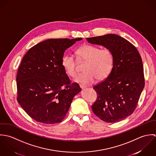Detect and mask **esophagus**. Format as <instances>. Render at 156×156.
<instances>
[{
    "instance_id": "obj_1",
    "label": "esophagus",
    "mask_w": 156,
    "mask_h": 156,
    "mask_svg": "<svg viewBox=\"0 0 156 156\" xmlns=\"http://www.w3.org/2000/svg\"><path fill=\"white\" fill-rule=\"evenodd\" d=\"M80 87H81L82 89H84V88L86 87V86H84V85H83V84H80Z\"/></svg>"
}]
</instances>
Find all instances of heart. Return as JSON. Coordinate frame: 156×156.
Returning a JSON list of instances; mask_svg holds the SVG:
<instances>
[{
	"mask_svg": "<svg viewBox=\"0 0 156 156\" xmlns=\"http://www.w3.org/2000/svg\"><path fill=\"white\" fill-rule=\"evenodd\" d=\"M77 59L80 62H86L83 73L79 74L75 81L83 84H91L98 80L105 79L111 72L113 64V56L108 49H101L97 46L84 44L76 50ZM62 64L66 73L75 77L77 73V62L71 54L62 57Z\"/></svg>",
	"mask_w": 156,
	"mask_h": 156,
	"instance_id": "obj_1",
	"label": "heart"
}]
</instances>
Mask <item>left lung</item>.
Segmentation results:
<instances>
[{"mask_svg":"<svg viewBox=\"0 0 156 156\" xmlns=\"http://www.w3.org/2000/svg\"><path fill=\"white\" fill-rule=\"evenodd\" d=\"M86 39L109 49L113 56L110 73L94 87L97 99L92 110L103 121L119 122L134 112L144 88L142 58L133 44L118 35L109 34Z\"/></svg>","mask_w":156,"mask_h":156,"instance_id":"8db88e82","label":"left lung"}]
</instances>
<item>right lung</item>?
Segmentation results:
<instances>
[{"label": "right lung", "mask_w": 156, "mask_h": 156, "mask_svg": "<svg viewBox=\"0 0 156 156\" xmlns=\"http://www.w3.org/2000/svg\"><path fill=\"white\" fill-rule=\"evenodd\" d=\"M81 38L48 39L31 48L19 67L17 101L35 121L46 124L62 122L73 97L81 89L70 83L62 64L65 51Z\"/></svg>", "instance_id": "add662e5"}]
</instances>
